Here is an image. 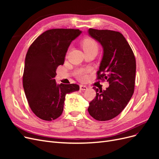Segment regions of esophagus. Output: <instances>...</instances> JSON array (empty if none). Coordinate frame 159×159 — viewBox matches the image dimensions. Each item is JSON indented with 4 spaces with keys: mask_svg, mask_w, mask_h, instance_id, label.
I'll return each mask as SVG.
<instances>
[{
    "mask_svg": "<svg viewBox=\"0 0 159 159\" xmlns=\"http://www.w3.org/2000/svg\"><path fill=\"white\" fill-rule=\"evenodd\" d=\"M80 89L82 90V91H85V90H87L88 89L87 86L84 85H80Z\"/></svg>",
    "mask_w": 159,
    "mask_h": 159,
    "instance_id": "esophagus-1",
    "label": "esophagus"
}]
</instances>
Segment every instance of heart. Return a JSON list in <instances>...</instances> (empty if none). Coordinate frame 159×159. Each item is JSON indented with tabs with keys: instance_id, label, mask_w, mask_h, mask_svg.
<instances>
[{
	"instance_id": "obj_1",
	"label": "heart",
	"mask_w": 159,
	"mask_h": 159,
	"mask_svg": "<svg viewBox=\"0 0 159 159\" xmlns=\"http://www.w3.org/2000/svg\"><path fill=\"white\" fill-rule=\"evenodd\" d=\"M83 47V49L84 52H89L91 50H98V46L97 42H96L93 39L91 38H86L81 44ZM88 70L87 69H79L76 71L75 74L77 78L80 80H84L85 78L86 73H87Z\"/></svg>"
}]
</instances>
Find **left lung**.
I'll return each mask as SVG.
<instances>
[{"label": "left lung", "mask_w": 159, "mask_h": 159, "mask_svg": "<svg viewBox=\"0 0 159 159\" xmlns=\"http://www.w3.org/2000/svg\"><path fill=\"white\" fill-rule=\"evenodd\" d=\"M88 32L103 48L98 79L106 80L109 84L105 90L99 91L93 88L96 96L89 103L88 110L91 116L98 121H108L122 111L134 93L135 57L120 32L93 28H89Z\"/></svg>", "instance_id": "obj_1"}]
</instances>
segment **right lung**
Wrapping results in <instances>:
<instances>
[{"instance_id": "add662e5", "label": "right lung", "mask_w": 159, "mask_h": 159, "mask_svg": "<svg viewBox=\"0 0 159 159\" xmlns=\"http://www.w3.org/2000/svg\"><path fill=\"white\" fill-rule=\"evenodd\" d=\"M81 33L78 29L48 30L34 41L27 52L23 88L30 109L41 119L58 118L66 95L80 89L77 84H57L54 78L57 67L64 63L71 42Z\"/></svg>"}]
</instances>
